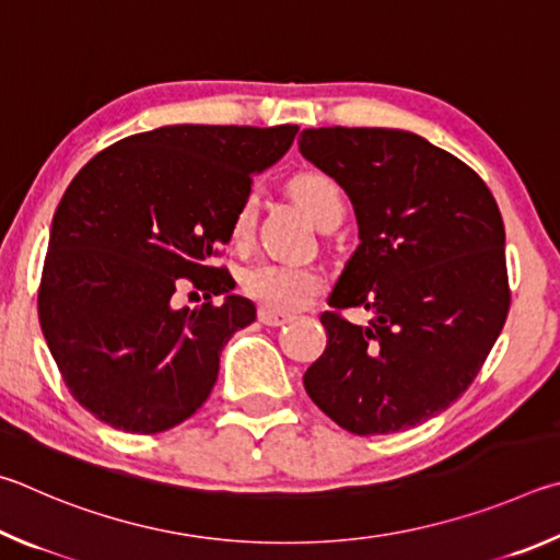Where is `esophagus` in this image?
Here are the masks:
<instances>
[{"instance_id":"esophagus-1","label":"esophagus","mask_w":560,"mask_h":560,"mask_svg":"<svg viewBox=\"0 0 560 560\" xmlns=\"http://www.w3.org/2000/svg\"><path fill=\"white\" fill-rule=\"evenodd\" d=\"M258 319H260V325H265V327H280V325H285V322H290V315H288V312H275V310H268V307H260Z\"/></svg>"}]
</instances>
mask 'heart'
Returning <instances> with one entry per match:
<instances>
[{"label":"heart","mask_w":560,"mask_h":560,"mask_svg":"<svg viewBox=\"0 0 560 560\" xmlns=\"http://www.w3.org/2000/svg\"><path fill=\"white\" fill-rule=\"evenodd\" d=\"M290 191L302 203L315 223L319 225L331 211L345 209L339 184L329 174L322 172H302L290 182ZM255 221V199L248 196L241 203V209L233 215V235L245 238L250 233ZM243 292L250 300L258 302L260 307L275 312H290L305 307L312 298L319 295L325 288V275L312 265L302 262H275L262 260L250 265L241 275Z\"/></svg>","instance_id":"b5f03b06"}]
</instances>
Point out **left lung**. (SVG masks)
Listing matches in <instances>:
<instances>
[{"instance_id":"1","label":"left lung","mask_w":560,"mask_h":560,"mask_svg":"<svg viewBox=\"0 0 560 560\" xmlns=\"http://www.w3.org/2000/svg\"><path fill=\"white\" fill-rule=\"evenodd\" d=\"M300 152L347 191L359 223L329 307L374 312L369 327L325 312L327 349L302 381L349 433L413 428L465 394L504 327L502 213L465 162L413 132L319 127Z\"/></svg>"}]
</instances>
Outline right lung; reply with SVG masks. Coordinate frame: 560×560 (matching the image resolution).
<instances>
[{"label": "right lung", "instance_id": "obj_1", "mask_svg": "<svg viewBox=\"0 0 560 560\" xmlns=\"http://www.w3.org/2000/svg\"><path fill=\"white\" fill-rule=\"evenodd\" d=\"M300 127L166 125L95 154L54 213L38 319L71 396L125 433L179 425L209 398L219 357L255 319L229 270L211 268L233 215ZM182 279L223 294L176 311Z\"/></svg>", "mask_w": 560, "mask_h": 560}]
</instances>
